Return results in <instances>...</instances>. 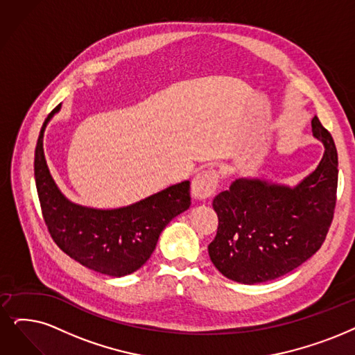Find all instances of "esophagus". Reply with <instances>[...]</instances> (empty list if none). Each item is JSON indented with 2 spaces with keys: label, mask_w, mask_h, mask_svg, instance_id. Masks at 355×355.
I'll use <instances>...</instances> for the list:
<instances>
[{
  "label": "esophagus",
  "mask_w": 355,
  "mask_h": 355,
  "mask_svg": "<svg viewBox=\"0 0 355 355\" xmlns=\"http://www.w3.org/2000/svg\"><path fill=\"white\" fill-rule=\"evenodd\" d=\"M218 187V175L216 170L207 168L198 173L192 180V195L195 200L205 201L216 193Z\"/></svg>",
  "instance_id": "esophagus-1"
}]
</instances>
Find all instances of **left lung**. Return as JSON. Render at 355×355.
I'll return each mask as SVG.
<instances>
[{"instance_id": "8db88e82", "label": "left lung", "mask_w": 355, "mask_h": 355, "mask_svg": "<svg viewBox=\"0 0 355 355\" xmlns=\"http://www.w3.org/2000/svg\"><path fill=\"white\" fill-rule=\"evenodd\" d=\"M311 131L324 154L295 187L240 178L214 198L218 229L208 253L224 277L242 284L271 281L320 249L336 204L338 153L318 116L311 119Z\"/></svg>"}]
</instances>
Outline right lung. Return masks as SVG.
Segmentation results:
<instances>
[{
    "mask_svg": "<svg viewBox=\"0 0 355 355\" xmlns=\"http://www.w3.org/2000/svg\"><path fill=\"white\" fill-rule=\"evenodd\" d=\"M45 119L35 150V180L45 224L58 248L83 266L109 277H125L143 266L164 227L191 205V182L185 180L135 204L98 209L71 202L56 187L44 153Z\"/></svg>",
    "mask_w": 355,
    "mask_h": 355,
    "instance_id": "1",
    "label": "right lung"
}]
</instances>
